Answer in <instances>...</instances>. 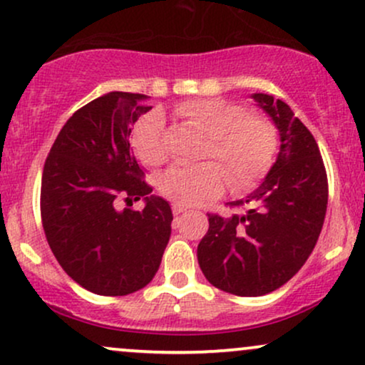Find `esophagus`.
<instances>
[{
	"label": "esophagus",
	"mask_w": 365,
	"mask_h": 365,
	"mask_svg": "<svg viewBox=\"0 0 365 365\" xmlns=\"http://www.w3.org/2000/svg\"><path fill=\"white\" fill-rule=\"evenodd\" d=\"M173 212H174V215H175V217H179V215H181V213L186 212V208L181 207V205H174V207H173Z\"/></svg>",
	"instance_id": "esophagus-1"
}]
</instances>
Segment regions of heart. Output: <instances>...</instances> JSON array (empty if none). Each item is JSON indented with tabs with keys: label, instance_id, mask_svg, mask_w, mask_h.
Segmentation results:
<instances>
[{
	"label": "heart",
	"instance_id": "1",
	"mask_svg": "<svg viewBox=\"0 0 365 365\" xmlns=\"http://www.w3.org/2000/svg\"><path fill=\"white\" fill-rule=\"evenodd\" d=\"M178 118L210 136L205 157L220 162L235 190H246L263 178L277 153V130L268 119L224 98H192L174 109ZM131 147L141 164L155 167L165 160V126L158 113L136 123ZM227 174L215 162L196 167H170L162 174V195L181 207L200 205L225 190Z\"/></svg>",
	"mask_w": 365,
	"mask_h": 365
}]
</instances>
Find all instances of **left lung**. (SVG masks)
Returning a JSON list of instances; mask_svg holds the SVG:
<instances>
[{"instance_id": "8db88e82", "label": "left lung", "mask_w": 365, "mask_h": 365, "mask_svg": "<svg viewBox=\"0 0 365 365\" xmlns=\"http://www.w3.org/2000/svg\"><path fill=\"white\" fill-rule=\"evenodd\" d=\"M280 135V152L242 215L208 213L198 244L207 280L224 292L258 297L292 278L314 250L328 205V179L318 143L292 109L268 93H252Z\"/></svg>"}]
</instances>
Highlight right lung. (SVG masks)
<instances>
[{"label":"right lung","mask_w":365,"mask_h":365,"mask_svg":"<svg viewBox=\"0 0 365 365\" xmlns=\"http://www.w3.org/2000/svg\"><path fill=\"white\" fill-rule=\"evenodd\" d=\"M147 96L109 92L68 119L46 158L41 215L51 251L76 284L98 295H128L155 277L173 210L143 181L131 128L152 107ZM145 208L119 210V199Z\"/></svg>","instance_id":"add662e5"}]
</instances>
